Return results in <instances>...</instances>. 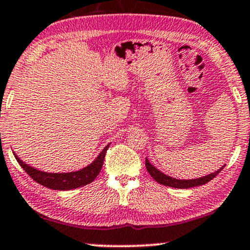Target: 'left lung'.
Instances as JSON below:
<instances>
[{"mask_svg": "<svg viewBox=\"0 0 250 250\" xmlns=\"http://www.w3.org/2000/svg\"><path fill=\"white\" fill-rule=\"evenodd\" d=\"M146 170H148V172L150 173V176H151L156 182L159 183V184H163L165 186H170V188H194V186L204 185L206 184V183H208L209 180L215 178V177L220 173V171L224 169L225 165L221 167V169H219L218 171H215V172L208 174V176L201 177V178H198V179H191V180L176 179V178H172V177L167 176V174H164L163 172H161V171L156 169L154 165L150 164L146 158Z\"/></svg>", "mask_w": 250, "mask_h": 250, "instance_id": "obj_1", "label": "left lung"}]
</instances>
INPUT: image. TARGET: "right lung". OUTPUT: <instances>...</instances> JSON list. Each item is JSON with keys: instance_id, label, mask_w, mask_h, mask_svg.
<instances>
[{"instance_id": "1", "label": "right lung", "mask_w": 250, "mask_h": 250, "mask_svg": "<svg viewBox=\"0 0 250 250\" xmlns=\"http://www.w3.org/2000/svg\"><path fill=\"white\" fill-rule=\"evenodd\" d=\"M109 144L100 152V155L96 157V159L91 165L86 167L85 169L76 171V172H68V173H49L43 172L34 169L32 167H29L25 163H23L21 159L15 156L19 162V164L23 167V170L31 177L38 184L45 186V188H52V190H73V188H81L85 186L96 178L99 173H100L102 165H104V159L106 156V152Z\"/></svg>"}]
</instances>
